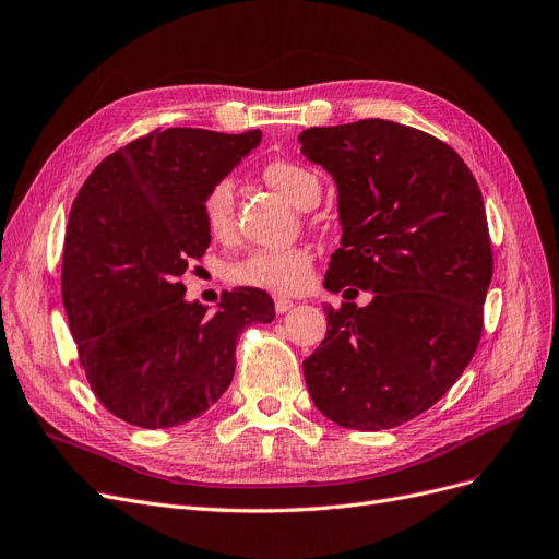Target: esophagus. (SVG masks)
I'll return each mask as SVG.
<instances>
[{"label":"esophagus","mask_w":559,"mask_h":559,"mask_svg":"<svg viewBox=\"0 0 559 559\" xmlns=\"http://www.w3.org/2000/svg\"><path fill=\"white\" fill-rule=\"evenodd\" d=\"M274 306H276V313H287L290 308L295 306V301L290 297H283V295H276L274 297Z\"/></svg>","instance_id":"1"}]
</instances>
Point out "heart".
<instances>
[{"instance_id": "heart-1", "label": "heart", "mask_w": 559, "mask_h": 559, "mask_svg": "<svg viewBox=\"0 0 559 559\" xmlns=\"http://www.w3.org/2000/svg\"><path fill=\"white\" fill-rule=\"evenodd\" d=\"M264 181L290 200L299 210L318 204L322 183L318 175L295 160H269L262 168ZM202 218L206 230L216 239H227L235 230V181L230 177L216 179L202 195ZM313 255L304 246L281 248V251H253L227 269L233 283L262 287L272 293H297L311 281Z\"/></svg>"}]
</instances>
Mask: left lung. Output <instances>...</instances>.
I'll return each instance as SVG.
<instances>
[{
    "instance_id": "1",
    "label": "left lung",
    "mask_w": 559,
    "mask_h": 559,
    "mask_svg": "<svg viewBox=\"0 0 559 559\" xmlns=\"http://www.w3.org/2000/svg\"><path fill=\"white\" fill-rule=\"evenodd\" d=\"M299 142L338 189L343 237L324 287L373 293L364 308H324L326 336L304 361L308 394L343 428L401 426L477 353L492 278L479 183L449 144L396 121L313 127Z\"/></svg>"
}]
</instances>
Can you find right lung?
I'll use <instances>...</instances> for the list:
<instances>
[{"label":"right lung","instance_id":"1","mask_svg":"<svg viewBox=\"0 0 559 559\" xmlns=\"http://www.w3.org/2000/svg\"><path fill=\"white\" fill-rule=\"evenodd\" d=\"M260 140L156 129L103 158L73 200L61 299L94 396L121 421L156 430L204 415L233 382L239 334L276 316L255 287L225 293L210 316L179 281L212 241L204 191Z\"/></svg>","mask_w":559,"mask_h":559}]
</instances>
